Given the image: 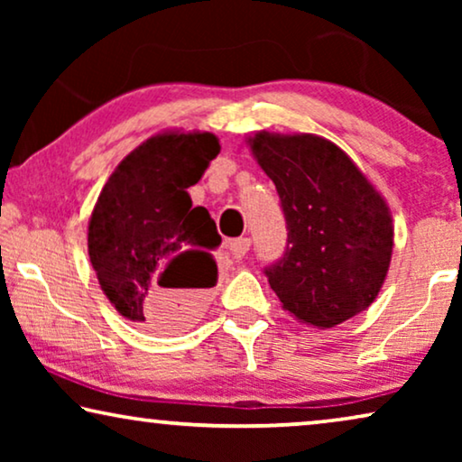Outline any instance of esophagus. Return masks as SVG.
Listing matches in <instances>:
<instances>
[{
    "label": "esophagus",
    "mask_w": 462,
    "mask_h": 462,
    "mask_svg": "<svg viewBox=\"0 0 462 462\" xmlns=\"http://www.w3.org/2000/svg\"><path fill=\"white\" fill-rule=\"evenodd\" d=\"M226 248H229V254L233 256V261H242V258L245 256V252L250 250V239L248 237L231 239Z\"/></svg>",
    "instance_id": "1"
}]
</instances>
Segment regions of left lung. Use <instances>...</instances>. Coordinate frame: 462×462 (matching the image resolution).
Listing matches in <instances>:
<instances>
[{
	"label": "left lung",
	"mask_w": 462,
	"mask_h": 462,
	"mask_svg": "<svg viewBox=\"0 0 462 462\" xmlns=\"http://www.w3.org/2000/svg\"><path fill=\"white\" fill-rule=\"evenodd\" d=\"M250 149L275 182L286 218V250L263 269L283 309L315 328H334L368 309L393 252L381 193L321 136L258 132Z\"/></svg>",
	"instance_id": "left-lung-1"
}]
</instances>
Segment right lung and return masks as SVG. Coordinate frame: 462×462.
<instances>
[{
    "label": "right lung",
    "instance_id": "add662e5",
    "mask_svg": "<svg viewBox=\"0 0 462 462\" xmlns=\"http://www.w3.org/2000/svg\"><path fill=\"white\" fill-rule=\"evenodd\" d=\"M220 153L210 132L157 134L109 176L88 226V252L100 288L125 319L153 330H180L193 319L198 292L214 288L220 244L193 187Z\"/></svg>",
    "mask_w": 462,
    "mask_h": 462
}]
</instances>
